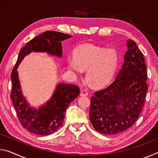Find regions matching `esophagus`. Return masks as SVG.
I'll return each instance as SVG.
<instances>
[{
	"instance_id": "obj_1",
	"label": "esophagus",
	"mask_w": 158,
	"mask_h": 158,
	"mask_svg": "<svg viewBox=\"0 0 158 158\" xmlns=\"http://www.w3.org/2000/svg\"><path fill=\"white\" fill-rule=\"evenodd\" d=\"M80 95L81 96H87L88 95V92L86 90H81V93H80Z\"/></svg>"
}]
</instances>
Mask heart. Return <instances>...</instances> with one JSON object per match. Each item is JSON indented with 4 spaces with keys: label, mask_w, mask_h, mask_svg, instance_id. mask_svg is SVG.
Wrapping results in <instances>:
<instances>
[{
    "label": "heart",
    "mask_w": 158,
    "mask_h": 158,
    "mask_svg": "<svg viewBox=\"0 0 158 158\" xmlns=\"http://www.w3.org/2000/svg\"><path fill=\"white\" fill-rule=\"evenodd\" d=\"M74 58L68 59V68L76 74L85 72V79L95 87L110 81L118 65V55L116 50L93 44L77 47L73 52Z\"/></svg>",
    "instance_id": "obj_1"
}]
</instances>
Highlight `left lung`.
Segmentation results:
<instances>
[{
	"label": "left lung",
	"instance_id": "obj_1",
	"mask_svg": "<svg viewBox=\"0 0 158 158\" xmlns=\"http://www.w3.org/2000/svg\"><path fill=\"white\" fill-rule=\"evenodd\" d=\"M126 45L123 65L116 78L90 98V121L95 130L105 135H116L130 127L145 102V59L135 41L128 40Z\"/></svg>",
	"mask_w": 158,
	"mask_h": 158
}]
</instances>
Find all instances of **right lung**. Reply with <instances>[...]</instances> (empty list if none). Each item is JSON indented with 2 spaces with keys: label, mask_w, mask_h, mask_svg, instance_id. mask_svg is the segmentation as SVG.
Listing matches in <instances>:
<instances>
[{
  "label": "right lung",
  "mask_w": 158,
  "mask_h": 158,
  "mask_svg": "<svg viewBox=\"0 0 158 158\" xmlns=\"http://www.w3.org/2000/svg\"><path fill=\"white\" fill-rule=\"evenodd\" d=\"M68 34L49 31L34 37L21 49L11 74L12 90L10 98L22 126L31 133L49 135L62 126L66 109L69 104L78 97L79 88L74 84H58L52 98L38 109L30 107L21 91L17 68L26 56L32 52H47L53 56H62L64 40L70 38Z\"/></svg>",
  "instance_id": "add662e5"
}]
</instances>
